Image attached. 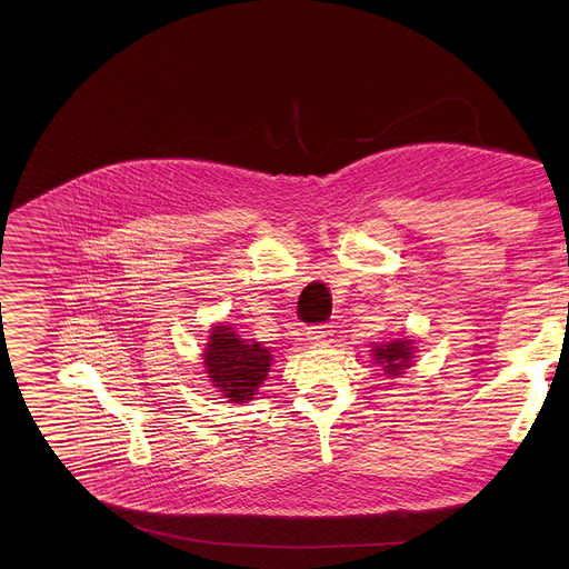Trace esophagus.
I'll use <instances>...</instances> for the list:
<instances>
[{
  "instance_id": "esophagus-1",
  "label": "esophagus",
  "mask_w": 569,
  "mask_h": 569,
  "mask_svg": "<svg viewBox=\"0 0 569 569\" xmlns=\"http://www.w3.org/2000/svg\"><path fill=\"white\" fill-rule=\"evenodd\" d=\"M306 336L315 347H329L333 338V327L331 323H319V327H310Z\"/></svg>"
}]
</instances>
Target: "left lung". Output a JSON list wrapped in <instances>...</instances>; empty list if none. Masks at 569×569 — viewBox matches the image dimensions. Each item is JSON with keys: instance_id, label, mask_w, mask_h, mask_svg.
I'll use <instances>...</instances> for the list:
<instances>
[{"instance_id": "8db88e82", "label": "left lung", "mask_w": 569, "mask_h": 569, "mask_svg": "<svg viewBox=\"0 0 569 569\" xmlns=\"http://www.w3.org/2000/svg\"><path fill=\"white\" fill-rule=\"evenodd\" d=\"M415 353H417V347L410 336L396 338V340H389L382 345H373V349H371L376 365L382 367L387 378H400L405 371H408L415 362Z\"/></svg>"}]
</instances>
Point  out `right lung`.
Instances as JSON below:
<instances>
[{
	"label": "right lung",
	"instance_id": "1",
	"mask_svg": "<svg viewBox=\"0 0 569 569\" xmlns=\"http://www.w3.org/2000/svg\"><path fill=\"white\" fill-rule=\"evenodd\" d=\"M209 382L229 402L252 400L272 367V353L261 342L242 340L231 323H216L202 353Z\"/></svg>",
	"mask_w": 569,
	"mask_h": 569
}]
</instances>
